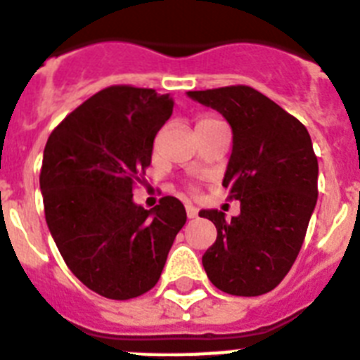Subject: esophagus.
Returning <instances> with one entry per match:
<instances>
[{"label":"esophagus","mask_w":360,"mask_h":360,"mask_svg":"<svg viewBox=\"0 0 360 360\" xmlns=\"http://www.w3.org/2000/svg\"><path fill=\"white\" fill-rule=\"evenodd\" d=\"M186 212H187V218H196V214H198V211H196V207H193V205H186Z\"/></svg>","instance_id":"1"}]
</instances>
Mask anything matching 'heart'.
Listing matches in <instances>:
<instances>
[{"mask_svg": "<svg viewBox=\"0 0 360 360\" xmlns=\"http://www.w3.org/2000/svg\"><path fill=\"white\" fill-rule=\"evenodd\" d=\"M212 122H219V119H216V117H211V115H205L198 120V126H207V124H212Z\"/></svg>", "mask_w": 360, "mask_h": 360, "instance_id": "b5f03b06", "label": "heart"}]
</instances>
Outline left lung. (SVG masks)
Returning <instances> with one entry per match:
<instances>
[{
	"label": "left lung",
	"instance_id": "8db88e82",
	"mask_svg": "<svg viewBox=\"0 0 360 360\" xmlns=\"http://www.w3.org/2000/svg\"><path fill=\"white\" fill-rule=\"evenodd\" d=\"M214 108L232 128L224 178L229 200L241 212L200 211L218 236L202 257L203 269L225 294L254 297L276 288L294 265L317 202V157L307 128L250 86L187 91Z\"/></svg>",
	"mask_w": 360,
	"mask_h": 360
}]
</instances>
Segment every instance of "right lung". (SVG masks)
<instances>
[{
  "label": "right lung",
  "mask_w": 360,
  "mask_h": 360,
  "mask_svg": "<svg viewBox=\"0 0 360 360\" xmlns=\"http://www.w3.org/2000/svg\"><path fill=\"white\" fill-rule=\"evenodd\" d=\"M173 106L169 94L108 86L66 115L44 146L46 224L73 276L103 297L126 301L151 290L186 225L174 196L151 211L133 202Z\"/></svg>",
  "instance_id": "right-lung-1"
}]
</instances>
